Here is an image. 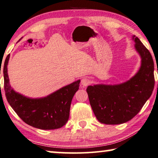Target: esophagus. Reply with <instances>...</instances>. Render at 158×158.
Segmentation results:
<instances>
[{"instance_id":"1","label":"esophagus","mask_w":158,"mask_h":158,"mask_svg":"<svg viewBox=\"0 0 158 158\" xmlns=\"http://www.w3.org/2000/svg\"><path fill=\"white\" fill-rule=\"evenodd\" d=\"M81 84L83 86H87L90 84V80L88 78H83L81 81Z\"/></svg>"}]
</instances>
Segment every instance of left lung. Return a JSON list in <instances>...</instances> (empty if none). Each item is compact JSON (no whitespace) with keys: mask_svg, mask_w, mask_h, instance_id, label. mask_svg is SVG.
<instances>
[{"mask_svg":"<svg viewBox=\"0 0 158 158\" xmlns=\"http://www.w3.org/2000/svg\"><path fill=\"white\" fill-rule=\"evenodd\" d=\"M135 49L141 56L137 73L126 82L114 85L96 84L86 89L90 104L97 119L102 124H119L139 113L154 89V62L139 39L132 36Z\"/></svg>","mask_w":158,"mask_h":158,"instance_id":"left-lung-1","label":"left lung"}]
</instances>
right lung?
Wrapping results in <instances>:
<instances>
[{"instance_id":"add662e5","label":"right lung","mask_w":158,"mask_h":158,"mask_svg":"<svg viewBox=\"0 0 158 158\" xmlns=\"http://www.w3.org/2000/svg\"><path fill=\"white\" fill-rule=\"evenodd\" d=\"M9 58L10 54L3 67L4 89L7 101L14 111L25 123L35 128L50 130L63 127L68 121L72 100L78 91L80 80L46 97L28 98L16 92L10 84L7 68Z\"/></svg>"}]
</instances>
